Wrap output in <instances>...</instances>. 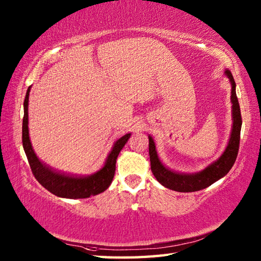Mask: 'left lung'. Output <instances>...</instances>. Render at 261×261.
<instances>
[{"instance_id":"left-lung-1","label":"left lung","mask_w":261,"mask_h":261,"mask_svg":"<svg viewBox=\"0 0 261 261\" xmlns=\"http://www.w3.org/2000/svg\"><path fill=\"white\" fill-rule=\"evenodd\" d=\"M225 76L229 79L231 84V103H232V129L228 145H226L223 153L214 160L213 163L207 165L206 167L201 171L193 174H184L177 173V171L171 170L166 167V166L160 162L157 154L156 146L152 138L149 136V156H150V165L151 171L156 179L163 186L169 188L176 192H196L201 191L203 188H206L213 182L219 180L229 173V170L233 166L238 150H239L240 143V131L242 125L241 112L239 102H238L237 93H236V82L233 80L231 71L226 69L224 71Z\"/></svg>"}]
</instances>
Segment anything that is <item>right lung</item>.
<instances>
[{"label":"right lung","instance_id":"1","mask_svg":"<svg viewBox=\"0 0 261 261\" xmlns=\"http://www.w3.org/2000/svg\"><path fill=\"white\" fill-rule=\"evenodd\" d=\"M29 86L25 94L23 109V122H22V145L27 154L28 162L30 164L32 174L36 179L54 195L63 198H87L92 195L104 192L111 185L115 173V163L122 148L129 140L131 134H126L114 142L103 167L94 174L86 176H76L64 174L48 167L43 164L33 150L29 137V115H28V105H29Z\"/></svg>","mask_w":261,"mask_h":261}]
</instances>
